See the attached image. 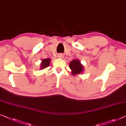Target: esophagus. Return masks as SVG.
<instances>
[{
	"instance_id": "34e87169",
	"label": "esophagus",
	"mask_w": 126,
	"mask_h": 126,
	"mask_svg": "<svg viewBox=\"0 0 126 126\" xmlns=\"http://www.w3.org/2000/svg\"><path fill=\"white\" fill-rule=\"evenodd\" d=\"M59 57L60 58H63V56L62 55H59Z\"/></svg>"
}]
</instances>
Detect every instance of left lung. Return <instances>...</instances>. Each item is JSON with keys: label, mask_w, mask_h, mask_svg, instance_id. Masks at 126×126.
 Listing matches in <instances>:
<instances>
[{"label": "left lung", "mask_w": 126, "mask_h": 126, "mask_svg": "<svg viewBox=\"0 0 126 126\" xmlns=\"http://www.w3.org/2000/svg\"><path fill=\"white\" fill-rule=\"evenodd\" d=\"M69 67L72 71L73 75H76V74H79L83 70V67L82 65L80 64V61L78 60H74L71 61L69 64Z\"/></svg>", "instance_id": "1"}]
</instances>
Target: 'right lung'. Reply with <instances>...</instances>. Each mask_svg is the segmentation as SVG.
<instances>
[{
  "instance_id": "add662e5",
  "label": "right lung",
  "mask_w": 126,
  "mask_h": 126,
  "mask_svg": "<svg viewBox=\"0 0 126 126\" xmlns=\"http://www.w3.org/2000/svg\"><path fill=\"white\" fill-rule=\"evenodd\" d=\"M50 63V59H43L42 60V63H41V69H43L46 67H47L49 66Z\"/></svg>"
}]
</instances>
